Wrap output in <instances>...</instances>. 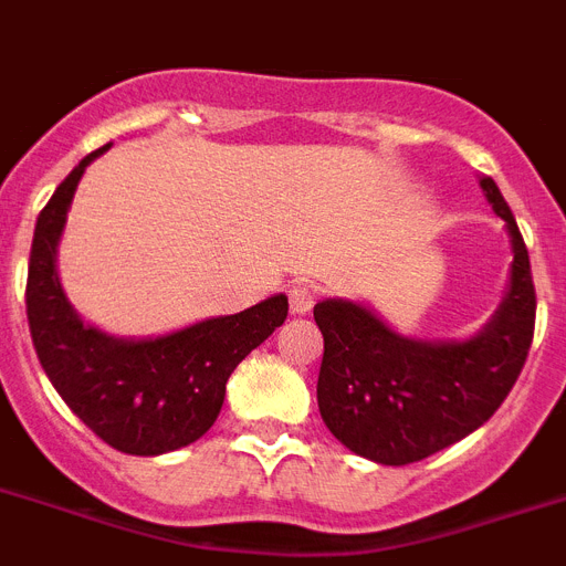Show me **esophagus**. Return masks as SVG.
Instances as JSON below:
<instances>
[{"label": "esophagus", "mask_w": 566, "mask_h": 566, "mask_svg": "<svg viewBox=\"0 0 566 566\" xmlns=\"http://www.w3.org/2000/svg\"><path fill=\"white\" fill-rule=\"evenodd\" d=\"M316 298L318 293L313 284H293V287H290V311L298 313V316H302V313H311Z\"/></svg>", "instance_id": "obj_1"}]
</instances>
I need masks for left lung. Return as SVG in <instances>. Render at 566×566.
Wrapping results in <instances>:
<instances>
[{"mask_svg":"<svg viewBox=\"0 0 566 566\" xmlns=\"http://www.w3.org/2000/svg\"><path fill=\"white\" fill-rule=\"evenodd\" d=\"M479 185L513 235V282L484 333L453 344L401 338L353 302L313 307L324 336L316 399L324 424L353 453L412 464L455 444L507 399L535 333L527 244L490 176Z\"/></svg>","mask_w":566,"mask_h":566,"instance_id":"obj_1","label":"left lung"}]
</instances>
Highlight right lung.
Masks as SVG:
<instances>
[{"instance_id": "obj_1", "label": "right lung", "mask_w": 566, "mask_h": 566, "mask_svg": "<svg viewBox=\"0 0 566 566\" xmlns=\"http://www.w3.org/2000/svg\"><path fill=\"white\" fill-rule=\"evenodd\" d=\"M105 150L78 161L39 213L24 307L39 365L78 419L119 453L161 455L213 427L230 373L284 324L287 296L150 342H119L85 327L59 284L56 244L78 179Z\"/></svg>"}]
</instances>
